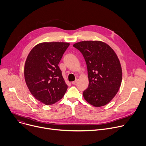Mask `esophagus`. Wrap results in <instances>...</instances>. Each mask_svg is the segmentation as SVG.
<instances>
[{
    "label": "esophagus",
    "instance_id": "34e87169",
    "mask_svg": "<svg viewBox=\"0 0 146 146\" xmlns=\"http://www.w3.org/2000/svg\"><path fill=\"white\" fill-rule=\"evenodd\" d=\"M77 81H78V80H77V79H76V80H75V81L72 82V83L73 84H75L77 82Z\"/></svg>",
    "mask_w": 146,
    "mask_h": 146
}]
</instances>
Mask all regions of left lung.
Returning a JSON list of instances; mask_svg holds the SVG:
<instances>
[{
	"mask_svg": "<svg viewBox=\"0 0 146 146\" xmlns=\"http://www.w3.org/2000/svg\"><path fill=\"white\" fill-rule=\"evenodd\" d=\"M73 47L86 61L89 86L83 92L84 99L95 107L109 103L117 94L122 80L120 61L114 51L100 41H83Z\"/></svg>",
	"mask_w": 146,
	"mask_h": 146,
	"instance_id": "8db88e82",
	"label": "left lung"
}]
</instances>
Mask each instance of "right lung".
<instances>
[{"label": "right lung", "mask_w": 146, "mask_h": 146, "mask_svg": "<svg viewBox=\"0 0 146 146\" xmlns=\"http://www.w3.org/2000/svg\"><path fill=\"white\" fill-rule=\"evenodd\" d=\"M70 45L64 42L41 43L29 53L25 64V79L35 99L46 105L56 103L67 89L58 66Z\"/></svg>", "instance_id": "1"}]
</instances>
